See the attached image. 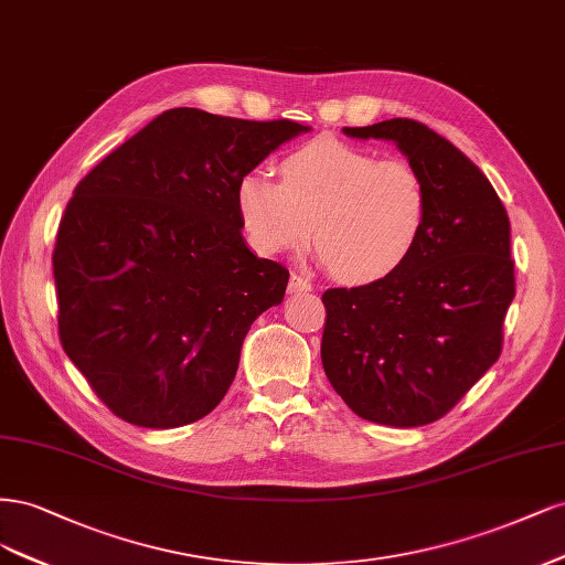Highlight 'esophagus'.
<instances>
[{
    "mask_svg": "<svg viewBox=\"0 0 565 565\" xmlns=\"http://www.w3.org/2000/svg\"><path fill=\"white\" fill-rule=\"evenodd\" d=\"M309 290H312V281L300 277V275H290V279H288V294H290V296L309 294Z\"/></svg>",
    "mask_w": 565,
    "mask_h": 565,
    "instance_id": "1",
    "label": "esophagus"
}]
</instances>
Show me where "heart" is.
Returning a JSON list of instances; mask_svg holds the SVG:
<instances>
[{
  "label": "heart",
  "mask_w": 565,
  "mask_h": 565,
  "mask_svg": "<svg viewBox=\"0 0 565 565\" xmlns=\"http://www.w3.org/2000/svg\"><path fill=\"white\" fill-rule=\"evenodd\" d=\"M281 183L246 173L236 211L260 253L305 246L317 236L319 258L348 284L390 277L415 250L427 221V185L411 161L312 140L281 161Z\"/></svg>",
  "instance_id": "b5f03b06"
}]
</instances>
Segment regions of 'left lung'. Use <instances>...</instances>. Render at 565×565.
<instances>
[{"mask_svg": "<svg viewBox=\"0 0 565 565\" xmlns=\"http://www.w3.org/2000/svg\"><path fill=\"white\" fill-rule=\"evenodd\" d=\"M392 140L427 185V221L390 277L323 294L326 377L363 420L420 427L444 417L493 366L514 300L509 217L483 171L413 119L344 126Z\"/></svg>", "mask_w": 565, "mask_h": 565, "instance_id": "obj_1", "label": "left lung"}]
</instances>
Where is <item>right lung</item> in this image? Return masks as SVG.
I'll use <instances>...</instances> for the list:
<instances>
[{
  "mask_svg": "<svg viewBox=\"0 0 565 565\" xmlns=\"http://www.w3.org/2000/svg\"><path fill=\"white\" fill-rule=\"evenodd\" d=\"M309 126L161 113L75 188L53 250L70 361L121 420L173 429L223 402L288 269L242 234L236 185Z\"/></svg>",
  "mask_w": 565,
  "mask_h": 565,
  "instance_id": "obj_1",
  "label": "right lung"
}]
</instances>
